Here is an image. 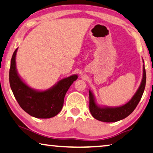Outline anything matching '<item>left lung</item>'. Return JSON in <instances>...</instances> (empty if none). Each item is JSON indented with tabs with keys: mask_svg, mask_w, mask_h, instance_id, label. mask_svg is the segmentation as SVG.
<instances>
[{
	"mask_svg": "<svg viewBox=\"0 0 153 153\" xmlns=\"http://www.w3.org/2000/svg\"><path fill=\"white\" fill-rule=\"evenodd\" d=\"M146 74L144 65L143 67V77L140 87L132 99L124 105L119 107H100L95 103V97L91 91L89 92V110L95 119L104 122H115L124 119L133 113L140 102L144 91Z\"/></svg>",
	"mask_w": 153,
	"mask_h": 153,
	"instance_id": "1",
	"label": "left lung"
}]
</instances>
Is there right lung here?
I'll list each match as a JSON object with an SVG mask.
<instances>
[{
    "mask_svg": "<svg viewBox=\"0 0 153 153\" xmlns=\"http://www.w3.org/2000/svg\"><path fill=\"white\" fill-rule=\"evenodd\" d=\"M13 52L10 69V84L11 91L20 106L29 115L36 118H51L62 110L64 99L70 86L77 79L73 75L61 79L49 89L44 91L34 90L27 85L18 76L16 67V56Z\"/></svg>",
    "mask_w": 153,
    "mask_h": 153,
    "instance_id": "add662e5",
    "label": "right lung"
}]
</instances>
